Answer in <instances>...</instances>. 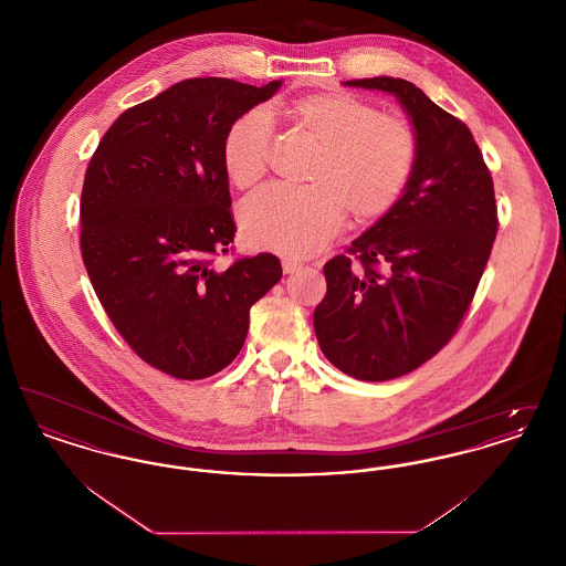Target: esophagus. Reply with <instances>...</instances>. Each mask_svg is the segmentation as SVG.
<instances>
[{"mask_svg": "<svg viewBox=\"0 0 566 566\" xmlns=\"http://www.w3.org/2000/svg\"><path fill=\"white\" fill-rule=\"evenodd\" d=\"M282 270H284V273H295V271L301 270V263L295 259H282Z\"/></svg>", "mask_w": 566, "mask_h": 566, "instance_id": "esophagus-1", "label": "esophagus"}]
</instances>
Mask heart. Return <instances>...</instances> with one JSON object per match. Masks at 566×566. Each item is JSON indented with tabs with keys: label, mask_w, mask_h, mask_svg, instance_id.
<instances>
[{
	"label": "heart",
	"mask_w": 566,
	"mask_h": 566,
	"mask_svg": "<svg viewBox=\"0 0 566 566\" xmlns=\"http://www.w3.org/2000/svg\"><path fill=\"white\" fill-rule=\"evenodd\" d=\"M293 116L321 144L307 176L312 185L256 190L240 208V224L256 248L310 256L339 231L346 206L352 214L379 216L399 201L416 167L418 139L407 120L377 114L350 93L305 97ZM271 139L268 108L248 109L229 127L222 163L233 187L250 189L265 176Z\"/></svg>",
	"instance_id": "1"
}]
</instances>
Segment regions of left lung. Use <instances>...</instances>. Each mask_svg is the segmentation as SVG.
<instances>
[{"instance_id":"left-lung-1","label":"left lung","mask_w":566,"mask_h":566,"mask_svg":"<svg viewBox=\"0 0 566 566\" xmlns=\"http://www.w3.org/2000/svg\"><path fill=\"white\" fill-rule=\"evenodd\" d=\"M397 97L418 139L399 201L324 265L314 310L324 356L346 376L384 381L424 365L457 333L484 273L499 220L480 146L413 82H344Z\"/></svg>"}]
</instances>
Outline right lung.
Listing matches in <instances>:
<instances>
[{
	"label": "right lung",
	"instance_id": "add662e5",
	"mask_svg": "<svg viewBox=\"0 0 566 566\" xmlns=\"http://www.w3.org/2000/svg\"><path fill=\"white\" fill-rule=\"evenodd\" d=\"M280 86L178 82L125 109L86 167L84 268L116 331L169 376L222 371L242 350L250 307L282 277L270 252L214 265L235 238L224 135Z\"/></svg>",
	"mask_w": 566,
	"mask_h": 566
}]
</instances>
